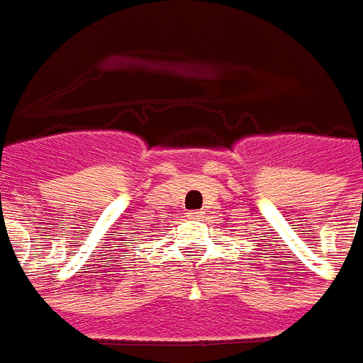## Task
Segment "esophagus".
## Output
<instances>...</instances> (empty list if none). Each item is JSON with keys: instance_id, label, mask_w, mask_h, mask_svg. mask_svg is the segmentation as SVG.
I'll use <instances>...</instances> for the list:
<instances>
[{"instance_id": "34e87169", "label": "esophagus", "mask_w": 363, "mask_h": 363, "mask_svg": "<svg viewBox=\"0 0 363 363\" xmlns=\"http://www.w3.org/2000/svg\"><path fill=\"white\" fill-rule=\"evenodd\" d=\"M188 218L189 220H202L203 212H198V210H189Z\"/></svg>"}]
</instances>
